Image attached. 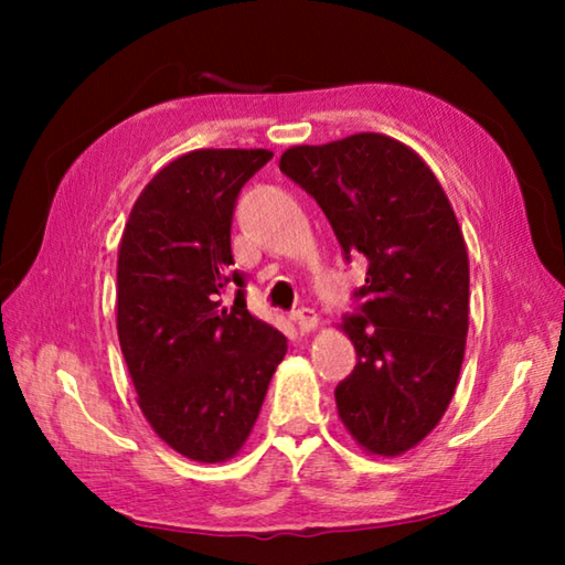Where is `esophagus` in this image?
I'll return each instance as SVG.
<instances>
[{"mask_svg":"<svg viewBox=\"0 0 565 565\" xmlns=\"http://www.w3.org/2000/svg\"><path fill=\"white\" fill-rule=\"evenodd\" d=\"M294 321H296V327L301 329V333H313L319 329V317L313 309H299L294 313Z\"/></svg>","mask_w":565,"mask_h":565,"instance_id":"obj_1","label":"esophagus"}]
</instances>
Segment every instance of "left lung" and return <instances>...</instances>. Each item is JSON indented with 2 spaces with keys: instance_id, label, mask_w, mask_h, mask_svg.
I'll return each mask as SVG.
<instances>
[{
  "instance_id": "left-lung-1",
  "label": "left lung",
  "mask_w": 565,
  "mask_h": 565,
  "mask_svg": "<svg viewBox=\"0 0 565 565\" xmlns=\"http://www.w3.org/2000/svg\"><path fill=\"white\" fill-rule=\"evenodd\" d=\"M279 169L317 199L343 254L369 262L361 317L339 323L359 356L333 391L341 424L366 454H406L444 418L463 363L468 252L454 206L414 149L376 131L291 147Z\"/></svg>"
}]
</instances>
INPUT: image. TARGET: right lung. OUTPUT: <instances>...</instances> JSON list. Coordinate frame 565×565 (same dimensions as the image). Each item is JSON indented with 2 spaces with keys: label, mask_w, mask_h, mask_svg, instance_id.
<instances>
[{
  "label": "right lung",
  "mask_w": 565,
  "mask_h": 565,
  "mask_svg": "<svg viewBox=\"0 0 565 565\" xmlns=\"http://www.w3.org/2000/svg\"><path fill=\"white\" fill-rule=\"evenodd\" d=\"M269 149H194L141 189L117 256V333L137 404L154 434L199 463H222L252 436L286 337L222 303L232 216Z\"/></svg>",
  "instance_id": "obj_1"
}]
</instances>
